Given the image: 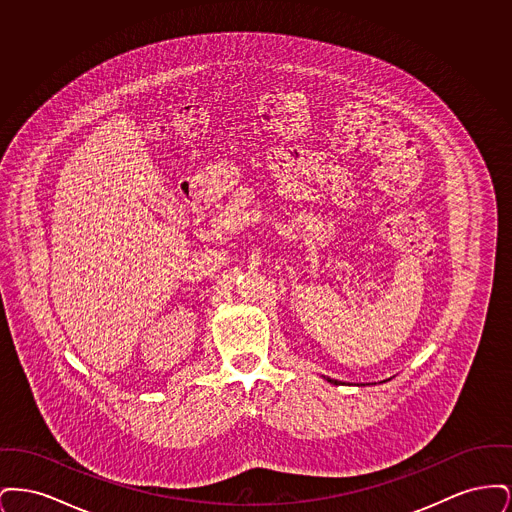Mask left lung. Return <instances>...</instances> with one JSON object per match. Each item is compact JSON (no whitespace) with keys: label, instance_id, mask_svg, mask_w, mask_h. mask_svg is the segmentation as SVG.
I'll use <instances>...</instances> for the list:
<instances>
[{"label":"left lung","instance_id":"8db88e82","mask_svg":"<svg viewBox=\"0 0 512 512\" xmlns=\"http://www.w3.org/2000/svg\"><path fill=\"white\" fill-rule=\"evenodd\" d=\"M326 382H330V384H334V386H340L341 382L338 380H332V378H326Z\"/></svg>","mask_w":512,"mask_h":512}]
</instances>
